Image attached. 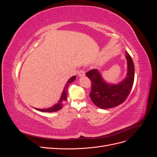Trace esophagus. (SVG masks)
Wrapping results in <instances>:
<instances>
[{
    "label": "esophagus",
    "mask_w": 157,
    "mask_h": 157,
    "mask_svg": "<svg viewBox=\"0 0 157 157\" xmlns=\"http://www.w3.org/2000/svg\"><path fill=\"white\" fill-rule=\"evenodd\" d=\"M78 75L79 77H83V76H84L85 75V73L83 70H80L78 72Z\"/></svg>",
    "instance_id": "1"
}]
</instances>
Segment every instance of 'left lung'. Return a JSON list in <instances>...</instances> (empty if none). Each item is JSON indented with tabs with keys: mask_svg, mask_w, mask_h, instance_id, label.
<instances>
[{
	"mask_svg": "<svg viewBox=\"0 0 157 157\" xmlns=\"http://www.w3.org/2000/svg\"><path fill=\"white\" fill-rule=\"evenodd\" d=\"M128 71L126 77L118 84H111L104 80L98 69L90 70L86 76L91 80L92 90L90 97L100 109H109L124 102L129 95L134 80V65L131 56L126 51Z\"/></svg>",
	"mask_w": 157,
	"mask_h": 157,
	"instance_id": "obj_1",
	"label": "left lung"
}]
</instances>
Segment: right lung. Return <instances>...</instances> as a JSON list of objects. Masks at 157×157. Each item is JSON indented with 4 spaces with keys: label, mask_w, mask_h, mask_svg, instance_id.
<instances>
[{
    "label": "right lung",
    "mask_w": 157,
    "mask_h": 157,
    "mask_svg": "<svg viewBox=\"0 0 157 157\" xmlns=\"http://www.w3.org/2000/svg\"><path fill=\"white\" fill-rule=\"evenodd\" d=\"M76 78V76H73L71 78H70L68 81L66 83V84L65 85V87L63 88V92L61 94V98L59 99V100L58 101L56 104H55L54 105H53L51 107L47 108V109H38V108H35V109H36L37 111H39L41 112H48V113H51V112H56L58 111L59 110H60L61 109H62L63 104L65 103V101L67 100V90H68V86L69 84H71V82H73L74 80Z\"/></svg>",
    "instance_id": "obj_1"
}]
</instances>
